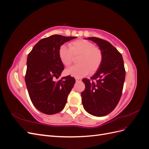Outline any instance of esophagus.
<instances>
[{"mask_svg": "<svg viewBox=\"0 0 149 149\" xmlns=\"http://www.w3.org/2000/svg\"><path fill=\"white\" fill-rule=\"evenodd\" d=\"M81 78H76V82H80V81H81Z\"/></svg>", "mask_w": 149, "mask_h": 149, "instance_id": "1", "label": "esophagus"}]
</instances>
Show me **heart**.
<instances>
[{
	"label": "heart",
	"instance_id": "obj_1",
	"mask_svg": "<svg viewBox=\"0 0 149 149\" xmlns=\"http://www.w3.org/2000/svg\"><path fill=\"white\" fill-rule=\"evenodd\" d=\"M58 56L62 64L70 66L74 58L78 57V65L65 70V74L79 78L89 73H96L102 65L103 53L100 48L88 40L78 39L69 43V48L61 45L58 50Z\"/></svg>",
	"mask_w": 149,
	"mask_h": 149
}]
</instances>
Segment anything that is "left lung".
I'll use <instances>...</instances> for the list:
<instances>
[{"label":"left lung","instance_id":"1","mask_svg":"<svg viewBox=\"0 0 149 149\" xmlns=\"http://www.w3.org/2000/svg\"><path fill=\"white\" fill-rule=\"evenodd\" d=\"M87 39L95 42L103 53L102 65L93 76L83 79L85 89L81 93L84 109L94 116L109 114L119 103L125 77L124 60L120 53L105 40Z\"/></svg>","mask_w":149,"mask_h":149}]
</instances>
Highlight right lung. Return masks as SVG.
<instances>
[{
    "mask_svg": "<svg viewBox=\"0 0 149 149\" xmlns=\"http://www.w3.org/2000/svg\"><path fill=\"white\" fill-rule=\"evenodd\" d=\"M76 37L54 35L40 40L29 53L25 81L31 102L44 114L52 115L63 109L75 83L70 76L58 82L64 70L58 56L60 47Z\"/></svg>",
    "mask_w": 149,
    "mask_h": 149,
    "instance_id": "obj_1",
    "label": "right lung"
}]
</instances>
